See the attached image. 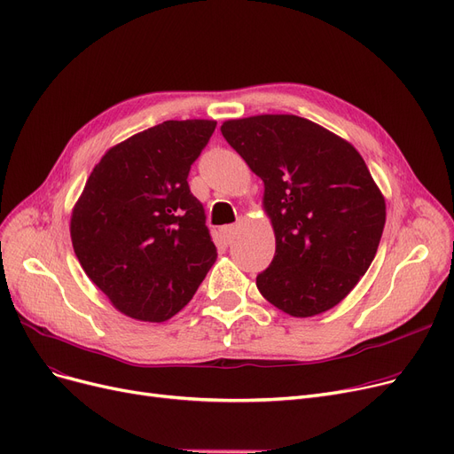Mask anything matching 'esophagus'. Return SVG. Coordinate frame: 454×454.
<instances>
[{
	"label": "esophagus",
	"instance_id": "esophagus-1",
	"mask_svg": "<svg viewBox=\"0 0 454 454\" xmlns=\"http://www.w3.org/2000/svg\"><path fill=\"white\" fill-rule=\"evenodd\" d=\"M221 233H223V239L226 245H230L235 238V233H238V224H228V226H223L221 228Z\"/></svg>",
	"mask_w": 454,
	"mask_h": 454
}]
</instances>
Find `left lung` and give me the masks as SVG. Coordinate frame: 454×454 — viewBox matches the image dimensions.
<instances>
[{
	"mask_svg": "<svg viewBox=\"0 0 454 454\" xmlns=\"http://www.w3.org/2000/svg\"><path fill=\"white\" fill-rule=\"evenodd\" d=\"M260 176L276 252L258 274L263 297L293 317H313L360 282L377 254L386 202L350 143L294 114H258L221 126Z\"/></svg>",
	"mask_w": 454,
	"mask_h": 454,
	"instance_id": "left-lung-1",
	"label": "left lung"
}]
</instances>
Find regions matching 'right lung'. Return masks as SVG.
<instances>
[{
    "label": "right lung",
    "instance_id": "right-lung-1",
    "mask_svg": "<svg viewBox=\"0 0 454 454\" xmlns=\"http://www.w3.org/2000/svg\"><path fill=\"white\" fill-rule=\"evenodd\" d=\"M215 126L167 121L129 137L106 152L74 206L77 260L131 319H170L216 260L204 206L187 184Z\"/></svg>",
    "mask_w": 454,
    "mask_h": 454
}]
</instances>
